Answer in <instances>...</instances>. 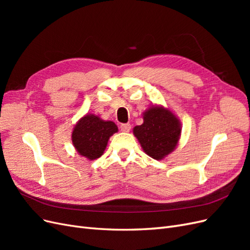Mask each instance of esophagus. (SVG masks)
Returning <instances> with one entry per match:
<instances>
[{
  "label": "esophagus",
  "mask_w": 250,
  "mask_h": 250,
  "mask_svg": "<svg viewBox=\"0 0 250 250\" xmlns=\"http://www.w3.org/2000/svg\"><path fill=\"white\" fill-rule=\"evenodd\" d=\"M120 128H121V131H123V132H129L130 129H131V125H130L129 123L121 124Z\"/></svg>",
  "instance_id": "obj_1"
}]
</instances>
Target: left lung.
<instances>
[{"label": "left lung", "mask_w": 250, "mask_h": 250, "mask_svg": "<svg viewBox=\"0 0 250 250\" xmlns=\"http://www.w3.org/2000/svg\"><path fill=\"white\" fill-rule=\"evenodd\" d=\"M144 123L133 128L134 137L147 155L161 161L176 148L181 124L179 119L162 105H152L143 113Z\"/></svg>", "instance_id": "obj_1"}]
</instances>
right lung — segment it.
<instances>
[{"label":"right lung","instance_id":"obj_1","mask_svg":"<svg viewBox=\"0 0 250 250\" xmlns=\"http://www.w3.org/2000/svg\"><path fill=\"white\" fill-rule=\"evenodd\" d=\"M116 132L118 127L112 121H104L99 116L87 113L75 125L72 142L81 156L94 161L103 154L109 138Z\"/></svg>","mask_w":250,"mask_h":250}]
</instances>
